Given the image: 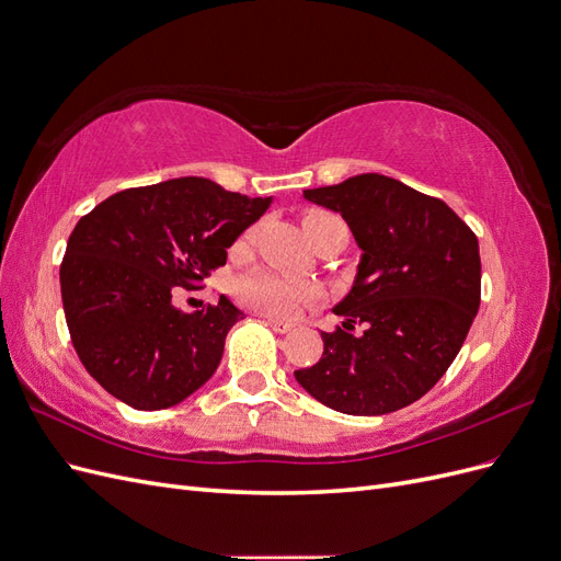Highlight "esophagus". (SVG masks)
<instances>
[{"label": "esophagus", "mask_w": 561, "mask_h": 561, "mask_svg": "<svg viewBox=\"0 0 561 561\" xmlns=\"http://www.w3.org/2000/svg\"><path fill=\"white\" fill-rule=\"evenodd\" d=\"M266 322H268V328H271V330H276V332H280V334L290 332V330L295 328L293 322H287V320H278V318H266Z\"/></svg>", "instance_id": "obj_1"}]
</instances>
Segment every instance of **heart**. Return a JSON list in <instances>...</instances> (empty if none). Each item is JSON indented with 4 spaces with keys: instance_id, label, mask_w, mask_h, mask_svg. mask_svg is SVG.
I'll list each match as a JSON object with an SVG mask.
<instances>
[{
    "instance_id": "b5f03b06",
    "label": "heart",
    "mask_w": 561,
    "mask_h": 561,
    "mask_svg": "<svg viewBox=\"0 0 561 561\" xmlns=\"http://www.w3.org/2000/svg\"><path fill=\"white\" fill-rule=\"evenodd\" d=\"M332 219H339L330 213H307L304 215V231L309 233V239L313 241V236L325 227ZM254 236H257V229H248L243 233V239L239 241V250L248 248ZM236 295H239L248 307L271 313V316H293L301 304L318 299L320 290L311 283H301L285 278L278 274H271V271H252V274L243 276L239 283H236Z\"/></svg>"
}]
</instances>
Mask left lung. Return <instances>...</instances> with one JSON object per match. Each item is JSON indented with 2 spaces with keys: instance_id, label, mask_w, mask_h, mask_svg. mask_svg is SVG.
Instances as JSON below:
<instances>
[{
  "instance_id": "left-lung-1",
  "label": "left lung",
  "mask_w": 561,
  "mask_h": 561,
  "mask_svg": "<svg viewBox=\"0 0 561 561\" xmlns=\"http://www.w3.org/2000/svg\"><path fill=\"white\" fill-rule=\"evenodd\" d=\"M342 213L363 250L344 328L320 332L322 358L295 379L330 410L379 416L402 410L443 379L480 309L478 236L445 201L400 180L363 173L304 192ZM363 324V335H351Z\"/></svg>"
}]
</instances>
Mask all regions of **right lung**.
<instances>
[{
  "instance_id": "add662e5",
  "label": "right lung",
  "mask_w": 561,
  "mask_h": 561,
  "mask_svg": "<svg viewBox=\"0 0 561 561\" xmlns=\"http://www.w3.org/2000/svg\"><path fill=\"white\" fill-rule=\"evenodd\" d=\"M268 203L178 178L118 192L79 219L60 264L62 309L81 365L110 396L154 412L213 377L243 313L227 297L182 313L175 297L227 264Z\"/></svg>"
}]
</instances>
